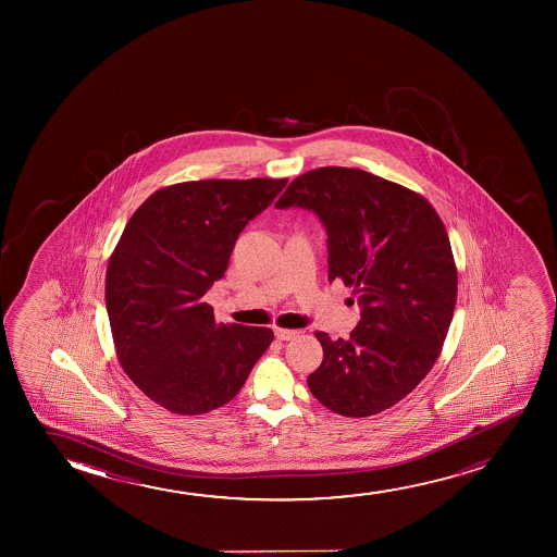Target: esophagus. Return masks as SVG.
Instances as JSON below:
<instances>
[{"label": "esophagus", "instance_id": "esophagus-1", "mask_svg": "<svg viewBox=\"0 0 557 557\" xmlns=\"http://www.w3.org/2000/svg\"><path fill=\"white\" fill-rule=\"evenodd\" d=\"M275 338L277 341H290V338H295L298 335V331H293V329H282L275 327Z\"/></svg>", "mask_w": 557, "mask_h": 557}]
</instances>
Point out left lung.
I'll return each instance as SVG.
<instances>
[{"instance_id": "obj_1", "label": "left lung", "mask_w": 557, "mask_h": 557, "mask_svg": "<svg viewBox=\"0 0 557 557\" xmlns=\"http://www.w3.org/2000/svg\"><path fill=\"white\" fill-rule=\"evenodd\" d=\"M312 209L327 230L329 282L351 287L361 321L350 338L315 331L313 397L343 417L386 411L419 386L442 354L457 305V264L424 196L361 169L297 176L277 209Z\"/></svg>"}]
</instances>
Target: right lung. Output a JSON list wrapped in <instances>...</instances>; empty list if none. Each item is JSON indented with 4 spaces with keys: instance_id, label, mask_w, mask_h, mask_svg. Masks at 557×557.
<instances>
[{
    "instance_id": "right-lung-1",
    "label": "right lung",
    "mask_w": 557,
    "mask_h": 557,
    "mask_svg": "<svg viewBox=\"0 0 557 557\" xmlns=\"http://www.w3.org/2000/svg\"><path fill=\"white\" fill-rule=\"evenodd\" d=\"M285 184H171L127 222L108 262V320L120 366L153 404L186 417L219 409L274 341L272 329L216 323L203 295L226 272L245 224Z\"/></svg>"
}]
</instances>
